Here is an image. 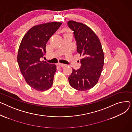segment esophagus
Masks as SVG:
<instances>
[{"mask_svg":"<svg viewBox=\"0 0 132 132\" xmlns=\"http://www.w3.org/2000/svg\"><path fill=\"white\" fill-rule=\"evenodd\" d=\"M57 65H59V66H60V67H64L66 65L65 64H63V63H58L57 64Z\"/></svg>","mask_w":132,"mask_h":132,"instance_id":"esophagus-1","label":"esophagus"}]
</instances>
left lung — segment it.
<instances>
[{"label": "left lung", "instance_id": "1", "mask_svg": "<svg viewBox=\"0 0 132 132\" xmlns=\"http://www.w3.org/2000/svg\"><path fill=\"white\" fill-rule=\"evenodd\" d=\"M68 24L73 31L77 52L83 57L80 68L72 69L68 78L69 84L79 91L89 90L97 83L102 71L104 55L102 45L97 36L86 24L72 20Z\"/></svg>", "mask_w": 132, "mask_h": 132}]
</instances>
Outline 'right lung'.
<instances>
[{
    "mask_svg": "<svg viewBox=\"0 0 132 132\" xmlns=\"http://www.w3.org/2000/svg\"><path fill=\"white\" fill-rule=\"evenodd\" d=\"M61 24L52 22L35 26L20 43L17 58L20 71L26 82L38 91L48 90L53 85L56 66L42 61L40 58L46 52V44Z\"/></svg>",
    "mask_w": 132,
    "mask_h": 132,
    "instance_id": "1",
    "label": "right lung"
}]
</instances>
